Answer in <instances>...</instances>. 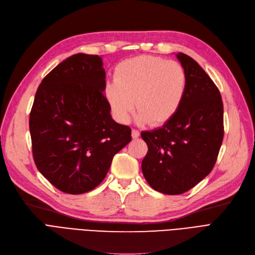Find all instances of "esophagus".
<instances>
[{
	"mask_svg": "<svg viewBox=\"0 0 255 255\" xmlns=\"http://www.w3.org/2000/svg\"><path fill=\"white\" fill-rule=\"evenodd\" d=\"M139 136H140V133L138 129H131V137H133V139H137Z\"/></svg>",
	"mask_w": 255,
	"mask_h": 255,
	"instance_id": "1",
	"label": "esophagus"
}]
</instances>
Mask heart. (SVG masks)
<instances>
[{
	"label": "heart",
	"instance_id": "heart-1",
	"mask_svg": "<svg viewBox=\"0 0 255 255\" xmlns=\"http://www.w3.org/2000/svg\"><path fill=\"white\" fill-rule=\"evenodd\" d=\"M114 78L115 81L107 84L105 95L121 124L128 122L135 101L140 124H166L180 109L187 88L186 72L181 64L151 55L121 62Z\"/></svg>",
	"mask_w": 255,
	"mask_h": 255
}]
</instances>
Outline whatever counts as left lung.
Listing matches in <instances>:
<instances>
[{"instance_id":"1","label":"left lung","mask_w":255,"mask_h":255,"mask_svg":"<svg viewBox=\"0 0 255 255\" xmlns=\"http://www.w3.org/2000/svg\"><path fill=\"white\" fill-rule=\"evenodd\" d=\"M177 58L187 76L182 105L161 128L141 133L148 147L142 172L150 187L165 195L184 193L208 176L224 137L218 87L195 59L184 53Z\"/></svg>"}]
</instances>
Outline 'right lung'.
<instances>
[{
    "label": "right lung",
    "mask_w": 255,
    "mask_h": 255,
    "mask_svg": "<svg viewBox=\"0 0 255 255\" xmlns=\"http://www.w3.org/2000/svg\"><path fill=\"white\" fill-rule=\"evenodd\" d=\"M105 89L101 57L77 53L47 74L36 91L29 117L33 159L60 191L94 189L131 140L130 128L112 119Z\"/></svg>",
    "instance_id": "right-lung-1"
}]
</instances>
